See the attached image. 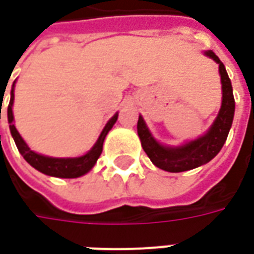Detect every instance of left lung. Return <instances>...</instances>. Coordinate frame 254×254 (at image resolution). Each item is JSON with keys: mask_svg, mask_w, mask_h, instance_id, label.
<instances>
[{"mask_svg": "<svg viewBox=\"0 0 254 254\" xmlns=\"http://www.w3.org/2000/svg\"><path fill=\"white\" fill-rule=\"evenodd\" d=\"M204 54L207 57L212 58L216 64H219L222 94H223L222 95V106H220L218 117L213 121L212 127L208 129V132L204 136L196 138V140H191L187 144H182L180 147L162 145L152 137V134L144 122L143 117H138L137 133L140 141H141V147L156 167L169 171V173H181V171L191 170V169L205 165L209 160L213 159L223 147L224 141L229 136L231 124H233L235 102L229 74L226 72V67L222 61L212 50H208Z\"/></svg>", "mask_w": 254, "mask_h": 254, "instance_id": "left-lung-1", "label": "left lung"}]
</instances>
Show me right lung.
Segmentation results:
<instances>
[{"label":"right lung","mask_w":254,"mask_h":254,"mask_svg":"<svg viewBox=\"0 0 254 254\" xmlns=\"http://www.w3.org/2000/svg\"><path fill=\"white\" fill-rule=\"evenodd\" d=\"M14 83L12 85V91H10V100H9L8 106V122L9 129L12 133L16 147L19 149V152L23 155L28 163H30L34 169L38 171H41L46 176L58 177V178H77L84 174H87L96 163V160L102 154L103 149V141H105L107 133L110 130L113 125L116 124L117 118H118V113L111 117L110 121L106 124V127H103V130L100 133L98 141L95 143L92 148L89 149L88 152L83 156H77V158H52V156H45V155L36 154L35 151L25 144V141L21 138L20 133L17 132V129L13 124V111H12V106H13L14 100ZM0 118H1V110H0Z\"/></svg>","instance_id":"add662e5"}]
</instances>
